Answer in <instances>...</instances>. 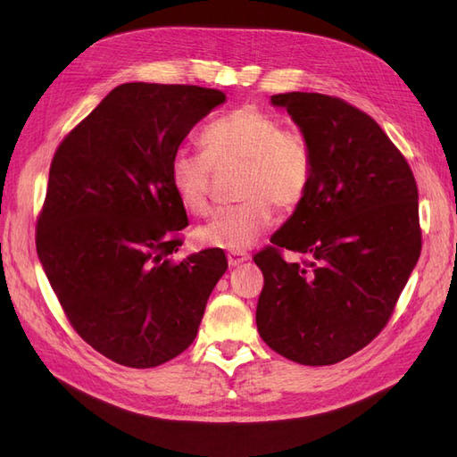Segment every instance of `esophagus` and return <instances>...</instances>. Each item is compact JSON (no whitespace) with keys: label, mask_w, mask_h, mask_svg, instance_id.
Wrapping results in <instances>:
<instances>
[{"label":"esophagus","mask_w":457,"mask_h":457,"mask_svg":"<svg viewBox=\"0 0 457 457\" xmlns=\"http://www.w3.org/2000/svg\"><path fill=\"white\" fill-rule=\"evenodd\" d=\"M227 259H228V266H232V269H234V266H240V264L247 262L249 253H244V251H230Z\"/></svg>","instance_id":"obj_1"}]
</instances>
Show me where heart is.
Wrapping results in <instances>:
<instances>
[{
    "mask_svg": "<svg viewBox=\"0 0 457 457\" xmlns=\"http://www.w3.org/2000/svg\"><path fill=\"white\" fill-rule=\"evenodd\" d=\"M204 151L181 147L170 159L168 178L181 206L193 215L210 210L217 170L242 168L238 206L217 212L196 232L204 245L244 251L274 223V204L293 212L304 202L313 178V151L301 130L283 129L279 117L245 104L202 130Z\"/></svg>",
    "mask_w": 457,
    "mask_h": 457,
    "instance_id": "1",
    "label": "heart"
}]
</instances>
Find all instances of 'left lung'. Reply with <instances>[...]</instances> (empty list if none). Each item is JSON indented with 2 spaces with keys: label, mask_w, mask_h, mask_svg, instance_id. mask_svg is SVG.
<instances>
[{
  "label": "left lung",
  "mask_w": 457,
  "mask_h": 457,
  "mask_svg": "<svg viewBox=\"0 0 457 457\" xmlns=\"http://www.w3.org/2000/svg\"><path fill=\"white\" fill-rule=\"evenodd\" d=\"M313 151L304 202L253 257L264 287L257 328L295 363L335 365L380 333L421 251L418 187L372 117L318 92L270 98ZM307 261L283 262L278 247Z\"/></svg>",
  "instance_id": "left-lung-1"
}]
</instances>
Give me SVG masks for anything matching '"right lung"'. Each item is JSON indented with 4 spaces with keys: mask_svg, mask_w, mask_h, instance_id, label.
<instances>
[{
    "mask_svg": "<svg viewBox=\"0 0 457 457\" xmlns=\"http://www.w3.org/2000/svg\"><path fill=\"white\" fill-rule=\"evenodd\" d=\"M225 98L124 83L54 153L37 257L79 337L119 365L151 369L185 352L228 266L219 247L170 261L188 219L168 178L181 141Z\"/></svg>",
    "mask_w": 457,
    "mask_h": 457,
    "instance_id": "add662e5",
    "label": "right lung"
}]
</instances>
